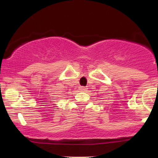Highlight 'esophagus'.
Listing matches in <instances>:
<instances>
[{
	"label": "esophagus",
	"instance_id": "obj_1",
	"mask_svg": "<svg viewBox=\"0 0 158 158\" xmlns=\"http://www.w3.org/2000/svg\"><path fill=\"white\" fill-rule=\"evenodd\" d=\"M88 90V88H85V87H79V91H86V90Z\"/></svg>",
	"mask_w": 158,
	"mask_h": 158
}]
</instances>
